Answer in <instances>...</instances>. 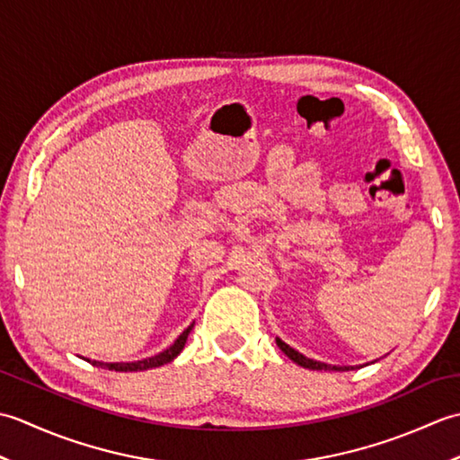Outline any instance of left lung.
I'll return each instance as SVG.
<instances>
[{
    "mask_svg": "<svg viewBox=\"0 0 460 460\" xmlns=\"http://www.w3.org/2000/svg\"><path fill=\"white\" fill-rule=\"evenodd\" d=\"M277 346L285 351V354L292 359V361H296L298 366H302V367H308V369H328V371H346V369H354V367H338V366H328V364H322V361H316V359H310V358H306V356H302V354H298V351L295 349V348H290L288 344H285V341H282L280 338H277Z\"/></svg>",
    "mask_w": 460,
    "mask_h": 460,
    "instance_id": "1",
    "label": "left lung"
}]
</instances>
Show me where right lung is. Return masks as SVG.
Returning <instances> with one entry per match:
<instances>
[{
    "label": "right lung",
    "mask_w": 460,
    "mask_h": 460,
    "mask_svg": "<svg viewBox=\"0 0 460 460\" xmlns=\"http://www.w3.org/2000/svg\"><path fill=\"white\" fill-rule=\"evenodd\" d=\"M191 328H193V324L185 328L181 332V336L175 340L168 349H164L162 354H158V356L146 358L142 361H132V364H102V361H93V366L104 367V369H112V371H142V369H150V367H160L164 364H168V361H172L183 349L185 340H188Z\"/></svg>",
    "instance_id": "add662e5"
}]
</instances>
